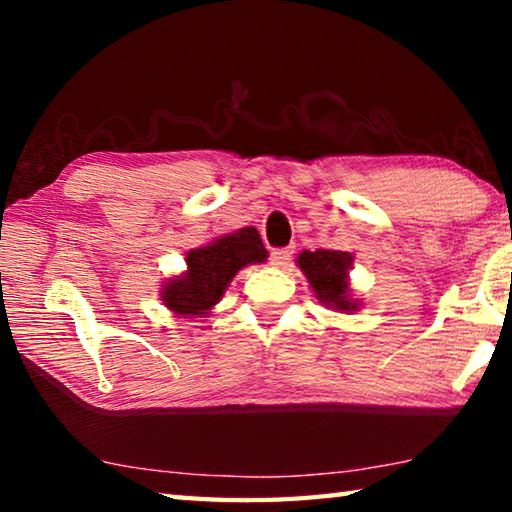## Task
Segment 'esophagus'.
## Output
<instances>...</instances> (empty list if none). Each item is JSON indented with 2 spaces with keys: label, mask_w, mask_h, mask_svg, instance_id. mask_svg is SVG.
<instances>
[{
  "label": "esophagus",
  "mask_w": 512,
  "mask_h": 512,
  "mask_svg": "<svg viewBox=\"0 0 512 512\" xmlns=\"http://www.w3.org/2000/svg\"><path fill=\"white\" fill-rule=\"evenodd\" d=\"M293 257V248H275L271 253V264L275 266H287Z\"/></svg>",
  "instance_id": "obj_1"
}]
</instances>
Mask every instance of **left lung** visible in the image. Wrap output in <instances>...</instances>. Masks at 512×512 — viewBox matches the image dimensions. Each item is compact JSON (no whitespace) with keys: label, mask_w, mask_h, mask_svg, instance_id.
Wrapping results in <instances>:
<instances>
[{"label":"left lung","mask_w":512,"mask_h":512,"mask_svg":"<svg viewBox=\"0 0 512 512\" xmlns=\"http://www.w3.org/2000/svg\"><path fill=\"white\" fill-rule=\"evenodd\" d=\"M350 264L352 257L350 253H343V250L318 248L314 253L305 250V253L298 255V266L305 271L316 298L341 311L357 309V302L350 300Z\"/></svg>","instance_id":"1"}]
</instances>
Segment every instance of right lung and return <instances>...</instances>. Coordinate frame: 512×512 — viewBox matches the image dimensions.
I'll return each instance as SVG.
<instances>
[{
    "instance_id": "obj_1",
    "label": "right lung",
    "mask_w": 512,
    "mask_h": 512,
    "mask_svg": "<svg viewBox=\"0 0 512 512\" xmlns=\"http://www.w3.org/2000/svg\"><path fill=\"white\" fill-rule=\"evenodd\" d=\"M268 257L255 228H241L187 255V273L164 284L162 300L180 316H203L221 300L232 277L246 264Z\"/></svg>"
}]
</instances>
